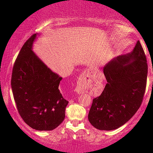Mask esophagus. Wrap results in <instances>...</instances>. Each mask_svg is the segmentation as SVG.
Wrapping results in <instances>:
<instances>
[{
	"mask_svg": "<svg viewBox=\"0 0 153 153\" xmlns=\"http://www.w3.org/2000/svg\"><path fill=\"white\" fill-rule=\"evenodd\" d=\"M85 91V84H84V80H82L78 82V85H77L76 88H75V91L78 93V94H83Z\"/></svg>",
	"mask_w": 153,
	"mask_h": 153,
	"instance_id": "34e87169",
	"label": "esophagus"
}]
</instances>
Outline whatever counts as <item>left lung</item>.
Segmentation results:
<instances>
[{
  "label": "left lung",
  "instance_id": "left-lung-1",
  "mask_svg": "<svg viewBox=\"0 0 153 153\" xmlns=\"http://www.w3.org/2000/svg\"><path fill=\"white\" fill-rule=\"evenodd\" d=\"M147 63L137 41L130 53L115 57L103 67L106 84L93 100L88 120L99 130H113L124 125L137 111L146 88Z\"/></svg>",
  "mask_w": 153,
  "mask_h": 153
}]
</instances>
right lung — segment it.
I'll return each instance as SVG.
<instances>
[{
	"label": "right lung",
	"instance_id": "add662e5",
	"mask_svg": "<svg viewBox=\"0 0 153 153\" xmlns=\"http://www.w3.org/2000/svg\"><path fill=\"white\" fill-rule=\"evenodd\" d=\"M37 34L24 43L13 65L11 88L17 109L32 129L50 131L64 120L68 101L59 90L62 80L32 51Z\"/></svg>",
	"mask_w": 153,
	"mask_h": 153
}]
</instances>
